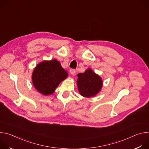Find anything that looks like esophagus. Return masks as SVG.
I'll return each instance as SVG.
<instances>
[{"label": "esophagus", "mask_w": 149, "mask_h": 149, "mask_svg": "<svg viewBox=\"0 0 149 149\" xmlns=\"http://www.w3.org/2000/svg\"><path fill=\"white\" fill-rule=\"evenodd\" d=\"M70 73H71V74L74 75V74L75 73V69H72V68H71V69L70 70Z\"/></svg>", "instance_id": "esophagus-1"}]
</instances>
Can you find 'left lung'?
I'll use <instances>...</instances> for the list:
<instances>
[{
  "label": "left lung",
  "instance_id": "left-lung-1",
  "mask_svg": "<svg viewBox=\"0 0 149 149\" xmlns=\"http://www.w3.org/2000/svg\"><path fill=\"white\" fill-rule=\"evenodd\" d=\"M77 86L81 95L90 97L96 95L102 86L101 78L91 69L78 74Z\"/></svg>",
  "mask_w": 149,
  "mask_h": 149
}]
</instances>
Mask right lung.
<instances>
[{
	"label": "right lung",
	"instance_id": "obj_1",
	"mask_svg": "<svg viewBox=\"0 0 149 149\" xmlns=\"http://www.w3.org/2000/svg\"><path fill=\"white\" fill-rule=\"evenodd\" d=\"M68 76L59 62L54 59L42 62L34 69L32 74L33 84L41 94L48 95L52 94L59 83Z\"/></svg>",
	"mask_w": 149,
	"mask_h": 149
}]
</instances>
